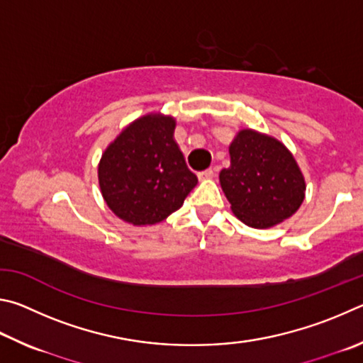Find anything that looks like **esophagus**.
Masks as SVG:
<instances>
[{
    "instance_id": "1",
    "label": "esophagus",
    "mask_w": 363,
    "mask_h": 363,
    "mask_svg": "<svg viewBox=\"0 0 363 363\" xmlns=\"http://www.w3.org/2000/svg\"><path fill=\"white\" fill-rule=\"evenodd\" d=\"M213 177V170L212 169H207V170H202L198 174V178L199 180H208V178Z\"/></svg>"
}]
</instances>
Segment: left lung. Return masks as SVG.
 I'll list each match as a JSON object with an SVG mask.
<instances>
[{
  "instance_id": "8db88e82",
  "label": "left lung",
  "mask_w": 363,
  "mask_h": 363,
  "mask_svg": "<svg viewBox=\"0 0 363 363\" xmlns=\"http://www.w3.org/2000/svg\"><path fill=\"white\" fill-rule=\"evenodd\" d=\"M231 165L220 172L234 215L252 228L281 223L300 208L304 178L285 146L255 130H240L230 146Z\"/></svg>"
}]
</instances>
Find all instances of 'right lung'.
Segmentation results:
<instances>
[{
    "label": "right lung",
    "mask_w": 363,
    "mask_h": 363,
    "mask_svg": "<svg viewBox=\"0 0 363 363\" xmlns=\"http://www.w3.org/2000/svg\"><path fill=\"white\" fill-rule=\"evenodd\" d=\"M175 121L148 114L108 146L99 183L108 207L132 225H155L183 206L198 183L174 140Z\"/></svg>",
    "instance_id": "add662e5"
}]
</instances>
